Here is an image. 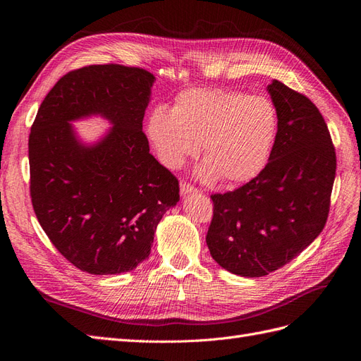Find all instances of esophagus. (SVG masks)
Returning <instances> with one entry per match:
<instances>
[{"instance_id":"esophagus-1","label":"esophagus","mask_w":361,"mask_h":361,"mask_svg":"<svg viewBox=\"0 0 361 361\" xmlns=\"http://www.w3.org/2000/svg\"><path fill=\"white\" fill-rule=\"evenodd\" d=\"M191 192H197V188L192 187L191 183H187V182H182L180 183V194L182 195H188Z\"/></svg>"}]
</instances>
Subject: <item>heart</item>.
I'll return each mask as SVG.
<instances>
[{
	"instance_id": "heart-1",
	"label": "heart",
	"mask_w": 361,
	"mask_h": 361,
	"mask_svg": "<svg viewBox=\"0 0 361 361\" xmlns=\"http://www.w3.org/2000/svg\"><path fill=\"white\" fill-rule=\"evenodd\" d=\"M276 106L267 97L224 89H191L179 93L173 110L150 113L147 135L164 166L179 169L197 155L199 176L227 183L256 178L267 166L277 135Z\"/></svg>"
}]
</instances>
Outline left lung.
<instances>
[{"instance_id": "obj_1", "label": "left lung", "mask_w": 361, "mask_h": 361, "mask_svg": "<svg viewBox=\"0 0 361 361\" xmlns=\"http://www.w3.org/2000/svg\"><path fill=\"white\" fill-rule=\"evenodd\" d=\"M268 93L279 117L268 164L238 190L211 195L207 248L218 265L243 277L269 274L318 238L336 176V150L316 105L277 80Z\"/></svg>"}]
</instances>
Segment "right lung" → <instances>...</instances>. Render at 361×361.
Listing matches in <instances>:
<instances>
[{
  "label": "right lung",
  "instance_id": "1",
  "mask_svg": "<svg viewBox=\"0 0 361 361\" xmlns=\"http://www.w3.org/2000/svg\"><path fill=\"white\" fill-rule=\"evenodd\" d=\"M155 76L122 64L66 73L43 99L28 138L30 195L43 231L73 267L133 271L150 255L179 182L149 154L143 117ZM99 114L114 128L82 145L70 123Z\"/></svg>",
  "mask_w": 361,
  "mask_h": 361
}]
</instances>
